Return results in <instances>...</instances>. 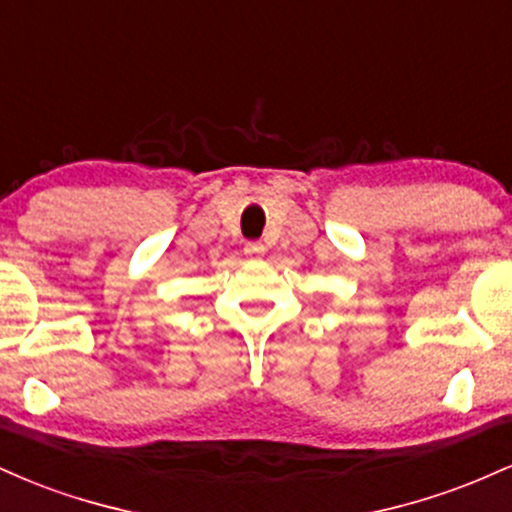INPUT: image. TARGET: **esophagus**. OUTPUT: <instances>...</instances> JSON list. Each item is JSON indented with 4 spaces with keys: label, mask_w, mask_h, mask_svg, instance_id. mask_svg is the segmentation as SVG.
<instances>
[{
    "label": "esophagus",
    "mask_w": 512,
    "mask_h": 512,
    "mask_svg": "<svg viewBox=\"0 0 512 512\" xmlns=\"http://www.w3.org/2000/svg\"><path fill=\"white\" fill-rule=\"evenodd\" d=\"M243 250H245V255H248V257H262L264 250H267V248H264L262 243H257V240H250V243H245Z\"/></svg>",
    "instance_id": "1"
}]
</instances>
